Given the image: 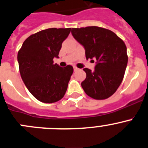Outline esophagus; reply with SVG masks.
I'll return each instance as SVG.
<instances>
[{"label": "esophagus", "mask_w": 148, "mask_h": 148, "mask_svg": "<svg viewBox=\"0 0 148 148\" xmlns=\"http://www.w3.org/2000/svg\"><path fill=\"white\" fill-rule=\"evenodd\" d=\"M79 69L77 68V66H74V71H77V70H78Z\"/></svg>", "instance_id": "obj_1"}]
</instances>
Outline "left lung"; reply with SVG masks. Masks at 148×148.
<instances>
[{
    "label": "left lung",
    "mask_w": 148,
    "mask_h": 148,
    "mask_svg": "<svg viewBox=\"0 0 148 148\" xmlns=\"http://www.w3.org/2000/svg\"><path fill=\"white\" fill-rule=\"evenodd\" d=\"M72 35L85 49L86 58L97 60L93 71L84 68L87 77L81 85L86 94L95 100L108 98L124 78L128 62L127 46L112 31L103 27L71 29Z\"/></svg>",
    "instance_id": "8db88e82"
}]
</instances>
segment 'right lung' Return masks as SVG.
Returning <instances> with one entry per match:
<instances>
[{
	"mask_svg": "<svg viewBox=\"0 0 148 148\" xmlns=\"http://www.w3.org/2000/svg\"><path fill=\"white\" fill-rule=\"evenodd\" d=\"M71 28H49L30 35L17 55L19 72L27 88L40 101L52 103L64 97L72 66L53 64Z\"/></svg>",
	"mask_w": 148,
	"mask_h": 148,
	"instance_id": "obj_1",
	"label": "right lung"
}]
</instances>
